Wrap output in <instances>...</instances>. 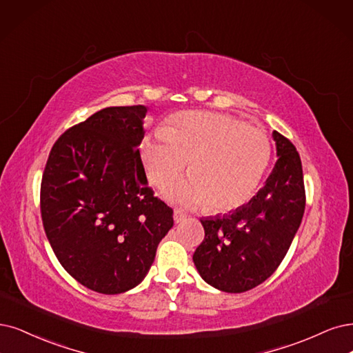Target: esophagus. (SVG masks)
Segmentation results:
<instances>
[{
    "label": "esophagus",
    "mask_w": 353,
    "mask_h": 353,
    "mask_svg": "<svg viewBox=\"0 0 353 353\" xmlns=\"http://www.w3.org/2000/svg\"><path fill=\"white\" fill-rule=\"evenodd\" d=\"M173 218H174V223H176V224H179V223H183V221L186 219V214H183L181 211L176 210V211H174Z\"/></svg>",
    "instance_id": "esophagus-1"
}]
</instances>
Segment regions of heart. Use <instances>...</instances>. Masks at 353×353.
<instances>
[{
    "label": "heart",
    "mask_w": 353,
    "mask_h": 353,
    "mask_svg": "<svg viewBox=\"0 0 353 353\" xmlns=\"http://www.w3.org/2000/svg\"><path fill=\"white\" fill-rule=\"evenodd\" d=\"M141 157L157 188L176 179L190 159V177L168 186L165 198L185 208L208 205L212 212H227L257 189L270 160V141L234 116L185 112L143 138Z\"/></svg>",
    "instance_id": "obj_1"
}]
</instances>
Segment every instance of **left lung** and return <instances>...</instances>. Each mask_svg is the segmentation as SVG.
I'll use <instances>...</instances> for the list:
<instances>
[{"instance_id": "left-lung-1", "label": "left lung", "mask_w": 353, "mask_h": 353, "mask_svg": "<svg viewBox=\"0 0 353 353\" xmlns=\"http://www.w3.org/2000/svg\"><path fill=\"white\" fill-rule=\"evenodd\" d=\"M278 160L245 205L201 223L205 239L193 253L201 278L214 288L240 294L265 282L278 269L295 237L305 210L303 165L296 148L272 132Z\"/></svg>"}]
</instances>
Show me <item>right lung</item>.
I'll list each match as a JSON object with an SVG mask.
<instances>
[{
	"mask_svg": "<svg viewBox=\"0 0 353 353\" xmlns=\"http://www.w3.org/2000/svg\"><path fill=\"white\" fill-rule=\"evenodd\" d=\"M145 106L106 108L63 132L41 188L46 237L62 268L99 294L139 285L173 227V210L154 196L138 147Z\"/></svg>",
	"mask_w": 353,
	"mask_h": 353,
	"instance_id": "1",
	"label": "right lung"
}]
</instances>
